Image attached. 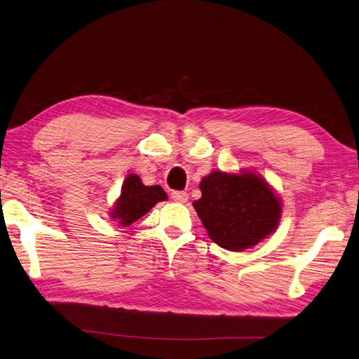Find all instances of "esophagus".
<instances>
[{
    "label": "esophagus",
    "instance_id": "1",
    "mask_svg": "<svg viewBox=\"0 0 359 359\" xmlns=\"http://www.w3.org/2000/svg\"><path fill=\"white\" fill-rule=\"evenodd\" d=\"M170 197H172V200H175L178 203H185L187 200H189V194H187L185 191H172Z\"/></svg>",
    "mask_w": 359,
    "mask_h": 359
}]
</instances>
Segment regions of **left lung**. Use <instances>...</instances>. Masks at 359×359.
<instances>
[{
  "label": "left lung",
  "mask_w": 359,
  "mask_h": 359,
  "mask_svg": "<svg viewBox=\"0 0 359 359\" xmlns=\"http://www.w3.org/2000/svg\"><path fill=\"white\" fill-rule=\"evenodd\" d=\"M193 206L212 241L231 251L257 245L275 232L282 216L280 198L252 170H213L200 182Z\"/></svg>",
  "instance_id": "left-lung-1"
}]
</instances>
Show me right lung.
Returning a JSON list of instances; mask_svg holds the SVG:
<instances>
[{"instance_id": "obj_1", "label": "right lung", "mask_w": 359, "mask_h": 359, "mask_svg": "<svg viewBox=\"0 0 359 359\" xmlns=\"http://www.w3.org/2000/svg\"><path fill=\"white\" fill-rule=\"evenodd\" d=\"M168 196L161 185H144L139 175L130 174L116 198L109 216L118 225L128 226L144 216L156 203L166 200Z\"/></svg>"}]
</instances>
